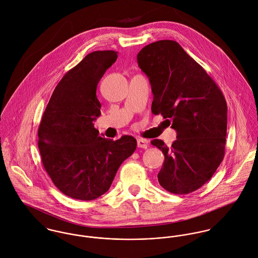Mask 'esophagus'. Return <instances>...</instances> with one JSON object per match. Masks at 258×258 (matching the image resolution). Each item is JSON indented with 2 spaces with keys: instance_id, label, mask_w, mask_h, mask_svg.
<instances>
[{
  "instance_id": "34e87169",
  "label": "esophagus",
  "mask_w": 258,
  "mask_h": 258,
  "mask_svg": "<svg viewBox=\"0 0 258 258\" xmlns=\"http://www.w3.org/2000/svg\"><path fill=\"white\" fill-rule=\"evenodd\" d=\"M138 146H139L140 148H144V149H146V148L148 147V141L143 140V139H140V140H138Z\"/></svg>"
}]
</instances>
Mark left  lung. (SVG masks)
Instances as JSON below:
<instances>
[{
	"label": "left lung",
	"instance_id": "left-lung-1",
	"mask_svg": "<svg viewBox=\"0 0 258 258\" xmlns=\"http://www.w3.org/2000/svg\"><path fill=\"white\" fill-rule=\"evenodd\" d=\"M138 63L151 85L152 114H161L177 132L170 147L161 140L151 142L164 154L158 182L173 194L194 192L212 178L224 159L226 99L205 69L174 40L144 46Z\"/></svg>",
	"mask_w": 258,
	"mask_h": 258
}]
</instances>
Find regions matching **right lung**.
Masks as SVG:
<instances>
[{
    "label": "right lung",
    "mask_w": 258,
    "mask_h": 258,
    "mask_svg": "<svg viewBox=\"0 0 258 258\" xmlns=\"http://www.w3.org/2000/svg\"><path fill=\"white\" fill-rule=\"evenodd\" d=\"M116 58V51L98 50L70 69L54 89L38 127L43 167L58 189L73 199L91 201L105 194L137 148L134 137L104 139L93 123L101 115L98 83Z\"/></svg>",
    "instance_id": "add662e5"
}]
</instances>
